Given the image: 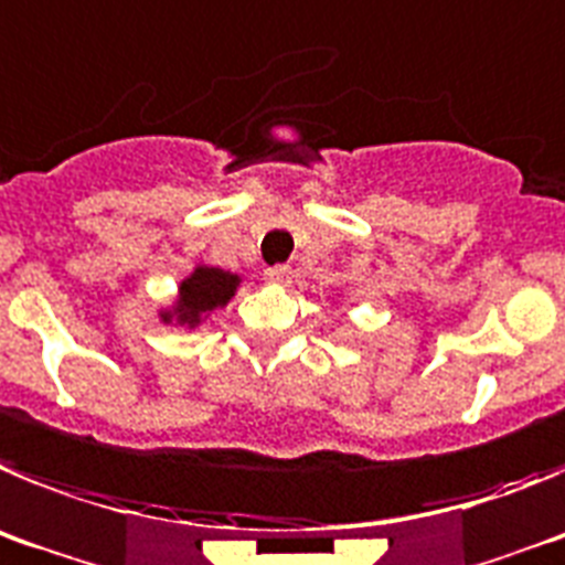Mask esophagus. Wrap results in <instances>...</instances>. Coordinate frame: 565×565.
I'll return each instance as SVG.
<instances>
[{
    "mask_svg": "<svg viewBox=\"0 0 565 565\" xmlns=\"http://www.w3.org/2000/svg\"><path fill=\"white\" fill-rule=\"evenodd\" d=\"M264 278H267L270 284L284 287V284H289V278H292V270H289L287 264H278V267H270V270L264 273Z\"/></svg>",
    "mask_w": 565,
    "mask_h": 565,
    "instance_id": "esophagus-1",
    "label": "esophagus"
}]
</instances>
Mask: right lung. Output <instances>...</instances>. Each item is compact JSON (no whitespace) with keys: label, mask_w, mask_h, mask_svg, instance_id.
I'll return each mask as SVG.
<instances>
[{"label":"right lung","mask_w":565,"mask_h":565,"mask_svg":"<svg viewBox=\"0 0 565 565\" xmlns=\"http://www.w3.org/2000/svg\"><path fill=\"white\" fill-rule=\"evenodd\" d=\"M236 284L238 278L231 273L216 270V267H196L194 276L182 281L177 315L185 323H196L202 312H211V309L227 303ZM166 320H169V315H166Z\"/></svg>","instance_id":"add662e5"}]
</instances>
